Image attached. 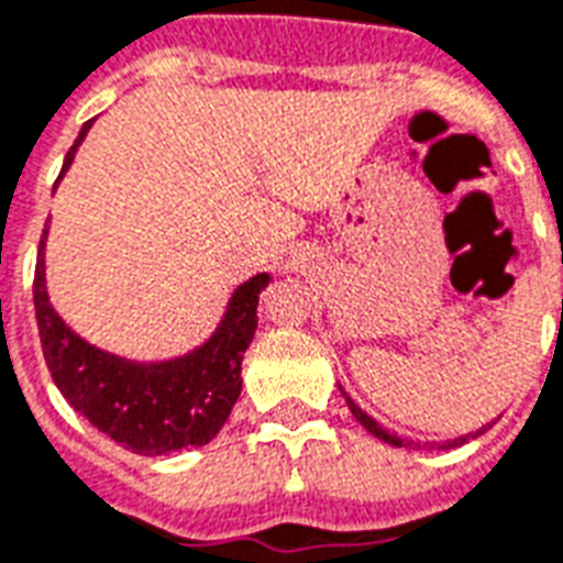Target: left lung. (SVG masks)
I'll return each mask as SVG.
<instances>
[{
  "label": "left lung",
  "instance_id": "8db88e82",
  "mask_svg": "<svg viewBox=\"0 0 563 563\" xmlns=\"http://www.w3.org/2000/svg\"><path fill=\"white\" fill-rule=\"evenodd\" d=\"M342 396H345V401H349V410H351V413H354V419H357V422L363 424V428H366L368 434L377 437V440H384V443H389V445H398V449H410V445H416V449H419V443H410V440H401V437H398V434H389V431H386L384 424H377L375 419H372V416L366 413V410H360V407L354 405V401H351V396H349V393H345V389H342ZM487 428H490V424H484L482 431H475V434L454 437V440H445V443H440V445H437V449H454V445L466 443V440H470V437L484 434V431H487Z\"/></svg>",
  "mask_w": 563,
  "mask_h": 563
}]
</instances>
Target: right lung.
I'll list each match as a JSON object with an SVG mask.
<instances>
[{
  "label": "right lung",
  "mask_w": 563,
  "mask_h": 563,
  "mask_svg": "<svg viewBox=\"0 0 563 563\" xmlns=\"http://www.w3.org/2000/svg\"><path fill=\"white\" fill-rule=\"evenodd\" d=\"M91 126L93 120H88L79 129L64 156L58 183L70 170ZM46 235L49 227L37 247L34 316L43 360L73 410L135 454L156 457L209 443L224 428L242 393V357L260 321V291L272 283V274H253L251 280L235 286L224 316L203 345L179 357L126 360L91 345L55 312L46 291Z\"/></svg>",
  "instance_id": "obj_1"
}]
</instances>
